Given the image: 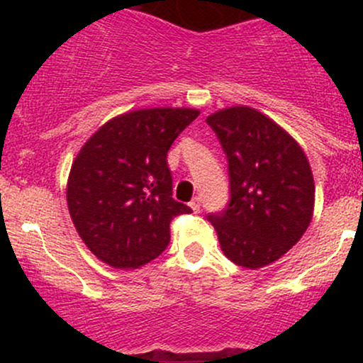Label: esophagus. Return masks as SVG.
I'll return each mask as SVG.
<instances>
[{
	"label": "esophagus",
	"instance_id": "1",
	"mask_svg": "<svg viewBox=\"0 0 363 363\" xmlns=\"http://www.w3.org/2000/svg\"><path fill=\"white\" fill-rule=\"evenodd\" d=\"M189 206L194 213H199V210H201V198H199V196H196L193 201L189 203Z\"/></svg>",
	"mask_w": 363,
	"mask_h": 363
}]
</instances>
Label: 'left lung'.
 <instances>
[{
	"label": "left lung",
	"mask_w": 363,
	"mask_h": 363,
	"mask_svg": "<svg viewBox=\"0 0 363 363\" xmlns=\"http://www.w3.org/2000/svg\"><path fill=\"white\" fill-rule=\"evenodd\" d=\"M227 153L230 203L210 215L225 256L257 269L301 240L314 215L315 186L306 153L272 118L232 106L206 118Z\"/></svg>",
	"instance_id": "obj_1"
}]
</instances>
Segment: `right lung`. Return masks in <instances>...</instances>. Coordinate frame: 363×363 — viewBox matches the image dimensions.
Wrapping results in <instances>:
<instances>
[{"label":"right lung","mask_w":363,"mask_h":363,"mask_svg":"<svg viewBox=\"0 0 363 363\" xmlns=\"http://www.w3.org/2000/svg\"><path fill=\"white\" fill-rule=\"evenodd\" d=\"M199 116L187 107L129 111L102 124L74 157L66 184L73 225L106 264L136 269L167 247L174 216L167 152Z\"/></svg>","instance_id":"add662e5"}]
</instances>
